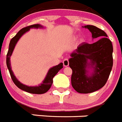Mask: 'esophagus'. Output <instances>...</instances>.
Wrapping results in <instances>:
<instances>
[{
	"label": "esophagus",
	"instance_id": "1",
	"mask_svg": "<svg viewBox=\"0 0 122 122\" xmlns=\"http://www.w3.org/2000/svg\"><path fill=\"white\" fill-rule=\"evenodd\" d=\"M63 66H68L69 65V62H68V59H64L63 62Z\"/></svg>",
	"mask_w": 122,
	"mask_h": 122
}]
</instances>
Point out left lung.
Wrapping results in <instances>:
<instances>
[{
  "mask_svg": "<svg viewBox=\"0 0 122 122\" xmlns=\"http://www.w3.org/2000/svg\"><path fill=\"white\" fill-rule=\"evenodd\" d=\"M83 27L89 30L93 39L102 37L92 44L79 45L69 59L72 86L78 93H89L102 88L107 82L113 65V47L103 30L90 25Z\"/></svg>",
  "mask_w": 122,
  "mask_h": 122,
  "instance_id": "1",
  "label": "left lung"
}]
</instances>
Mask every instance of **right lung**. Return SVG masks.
Returning a JSON list of instances; mask_svg holds the SVG:
<instances>
[{
	"mask_svg": "<svg viewBox=\"0 0 122 122\" xmlns=\"http://www.w3.org/2000/svg\"><path fill=\"white\" fill-rule=\"evenodd\" d=\"M41 28H43V26L37 24H33L30 25V26L26 27H24L20 30L17 33L16 35L11 40L9 44V49H8V53L6 55V65H7L8 70H9L11 77L12 79L13 82L15 83V84L19 89L24 90L29 93H33V94H43L49 90L52 84V82H53V77L56 76V74L59 71V70H60L63 68V63H60L56 66L51 68L48 70V73L41 84L37 86H29L22 84L21 82L18 80V79L15 76V74L11 70V68L10 57L12 55L16 43L24 33L29 31L30 29H41Z\"/></svg>",
	"mask_w": 122,
	"mask_h": 122,
	"instance_id": "1",
	"label": "right lung"
}]
</instances>
